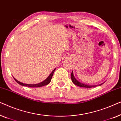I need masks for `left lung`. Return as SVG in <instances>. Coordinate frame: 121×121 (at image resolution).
<instances>
[{"instance_id": "left-lung-1", "label": "left lung", "mask_w": 121, "mask_h": 121, "mask_svg": "<svg viewBox=\"0 0 121 121\" xmlns=\"http://www.w3.org/2000/svg\"><path fill=\"white\" fill-rule=\"evenodd\" d=\"M71 79H72V82L74 83V84L76 85V86H81V87H83V88H92V87H94V86H101L103 83H101V84H99V85H88V84H84V83L80 82L79 81H78V80L76 79L75 77L74 76L73 73V71L71 73Z\"/></svg>"}]
</instances>
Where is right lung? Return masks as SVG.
I'll return each mask as SVG.
<instances>
[{"label":"right lung","instance_id":"right-lung-1","mask_svg":"<svg viewBox=\"0 0 121 121\" xmlns=\"http://www.w3.org/2000/svg\"><path fill=\"white\" fill-rule=\"evenodd\" d=\"M56 69V68L55 69H54L53 71H52V72L51 73L49 74L48 77L46 79L43 81V82H40L39 83H38V84H26V83H22L21 82L18 81L16 79H15V78L13 77L14 78V79L15 80V81L17 83H18V84L21 85V86H28V87H40V86H46V85L50 83V82H51V80H52V75H53L54 74V72L55 70Z\"/></svg>","mask_w":121,"mask_h":121}]
</instances>
